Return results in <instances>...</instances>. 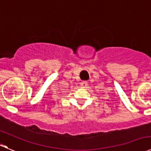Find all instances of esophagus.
<instances>
[{
    "label": "esophagus",
    "instance_id": "34e87169",
    "mask_svg": "<svg viewBox=\"0 0 151 151\" xmlns=\"http://www.w3.org/2000/svg\"><path fill=\"white\" fill-rule=\"evenodd\" d=\"M87 85H88L87 81H82L81 83V86L83 88L86 87V86H87Z\"/></svg>",
    "mask_w": 151,
    "mask_h": 151
}]
</instances>
